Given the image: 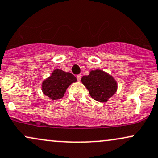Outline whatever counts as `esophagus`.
Masks as SVG:
<instances>
[{
  "instance_id": "obj_1",
  "label": "esophagus",
  "mask_w": 158,
  "mask_h": 158,
  "mask_svg": "<svg viewBox=\"0 0 158 158\" xmlns=\"http://www.w3.org/2000/svg\"><path fill=\"white\" fill-rule=\"evenodd\" d=\"M81 76L80 75V74H79V75L77 76V79L78 81H80L81 80Z\"/></svg>"
}]
</instances>
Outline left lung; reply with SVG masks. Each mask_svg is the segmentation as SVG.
<instances>
[{
	"mask_svg": "<svg viewBox=\"0 0 158 158\" xmlns=\"http://www.w3.org/2000/svg\"><path fill=\"white\" fill-rule=\"evenodd\" d=\"M81 81L88 90L91 97L101 102H107L117 89L115 79L100 70L92 71L88 76L81 77Z\"/></svg>",
	"mask_w": 158,
	"mask_h": 158,
	"instance_id": "obj_1",
	"label": "left lung"
}]
</instances>
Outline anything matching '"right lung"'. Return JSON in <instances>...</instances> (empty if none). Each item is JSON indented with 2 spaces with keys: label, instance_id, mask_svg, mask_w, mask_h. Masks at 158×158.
I'll return each mask as SVG.
<instances>
[{
  "label": "right lung",
  "instance_id": "1",
  "mask_svg": "<svg viewBox=\"0 0 158 158\" xmlns=\"http://www.w3.org/2000/svg\"><path fill=\"white\" fill-rule=\"evenodd\" d=\"M77 80V78L72 73L56 69L43 82V91L45 96L51 99H60L63 97L68 86Z\"/></svg>",
  "mask_w": 158,
  "mask_h": 158
}]
</instances>
